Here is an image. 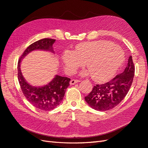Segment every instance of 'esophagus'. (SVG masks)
Wrapping results in <instances>:
<instances>
[{"instance_id":"1","label":"esophagus","mask_w":148,"mask_h":148,"mask_svg":"<svg viewBox=\"0 0 148 148\" xmlns=\"http://www.w3.org/2000/svg\"><path fill=\"white\" fill-rule=\"evenodd\" d=\"M80 80H77V79H72L70 81V84L71 85H74L75 84H76V83L80 82Z\"/></svg>"}]
</instances>
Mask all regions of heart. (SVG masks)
I'll return each mask as SVG.
<instances>
[{
  "label": "heart",
  "instance_id": "b5f03b06",
  "mask_svg": "<svg viewBox=\"0 0 148 148\" xmlns=\"http://www.w3.org/2000/svg\"><path fill=\"white\" fill-rule=\"evenodd\" d=\"M123 59V51L118 46L104 40L81 44L74 51H65L62 56L68 73H74L86 63L92 79L97 82L111 79L119 69Z\"/></svg>",
  "mask_w": 148,
  "mask_h": 148
}]
</instances>
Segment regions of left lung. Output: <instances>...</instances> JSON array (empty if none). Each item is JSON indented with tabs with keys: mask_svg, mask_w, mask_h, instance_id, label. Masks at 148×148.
Returning a JSON list of instances; mask_svg holds the SVG:
<instances>
[{
	"mask_svg": "<svg viewBox=\"0 0 148 148\" xmlns=\"http://www.w3.org/2000/svg\"><path fill=\"white\" fill-rule=\"evenodd\" d=\"M135 67L132 56L128 59L126 67L122 73L116 75L105 84L93 87L85 100L95 110L106 111L116 107L126 96L133 81Z\"/></svg>",
	"mask_w": 148,
	"mask_h": 148,
	"instance_id": "1",
	"label": "left lung"
}]
</instances>
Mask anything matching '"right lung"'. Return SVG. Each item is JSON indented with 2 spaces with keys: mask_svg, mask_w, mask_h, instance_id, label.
<instances>
[{
  "mask_svg": "<svg viewBox=\"0 0 148 148\" xmlns=\"http://www.w3.org/2000/svg\"><path fill=\"white\" fill-rule=\"evenodd\" d=\"M55 39L45 38L32 43L27 47L20 57L17 64L18 80L22 92L30 103L41 111L52 110L61 103L67 87L69 86L70 78L56 75L53 80L46 86L33 87L29 84L22 76L20 69V63L28 53L36 49L53 51L52 44Z\"/></svg>",
  "mask_w": 148,
  "mask_h": 148,
  "instance_id": "add662e5",
  "label": "right lung"
}]
</instances>
